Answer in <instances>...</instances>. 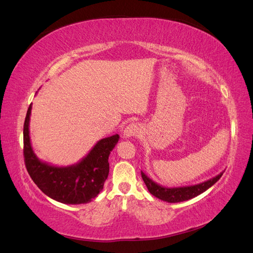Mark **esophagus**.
Instances as JSON below:
<instances>
[{"label":"esophagus","mask_w":253,"mask_h":253,"mask_svg":"<svg viewBox=\"0 0 253 253\" xmlns=\"http://www.w3.org/2000/svg\"><path fill=\"white\" fill-rule=\"evenodd\" d=\"M141 132V127L137 123H130V124L127 125L124 129V137L125 138H130V137H136Z\"/></svg>","instance_id":"esophagus-1"}]
</instances>
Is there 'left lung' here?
I'll return each mask as SVG.
<instances>
[{
    "instance_id": "1",
    "label": "left lung",
    "mask_w": 253,
    "mask_h": 253,
    "mask_svg": "<svg viewBox=\"0 0 253 253\" xmlns=\"http://www.w3.org/2000/svg\"><path fill=\"white\" fill-rule=\"evenodd\" d=\"M223 172L219 173L215 177L211 178L207 181L202 182L195 185H189V186H179V187H166L157 184L152 179H150L143 171H141V175L144 183L148 187L149 192L154 195L155 197L162 199L164 202L167 203H180L184 201H189L191 198H194L198 196L199 194L207 191L209 187L212 186L216 181H218L222 177Z\"/></svg>"
}]
</instances>
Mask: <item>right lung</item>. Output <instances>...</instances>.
Instances as JSON below:
<instances>
[{
  "label": "right lung",
  "instance_id": "1",
  "mask_svg": "<svg viewBox=\"0 0 253 253\" xmlns=\"http://www.w3.org/2000/svg\"><path fill=\"white\" fill-rule=\"evenodd\" d=\"M32 104L23 125V157L29 174L39 189L55 201L67 205L87 204L102 191L109 175V156L119 142L114 134L99 140L84 158L71 166L57 167L42 162L32 149L29 123Z\"/></svg>",
  "mask_w": 253,
  "mask_h": 253
}]
</instances>
